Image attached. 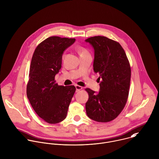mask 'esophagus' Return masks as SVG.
Returning a JSON list of instances; mask_svg holds the SVG:
<instances>
[{"mask_svg": "<svg viewBox=\"0 0 159 159\" xmlns=\"http://www.w3.org/2000/svg\"><path fill=\"white\" fill-rule=\"evenodd\" d=\"M75 88H76V92H78V91H79L80 90H81V89H83V88H82L81 86H78V85H76V86H75Z\"/></svg>", "mask_w": 159, "mask_h": 159, "instance_id": "esophagus-1", "label": "esophagus"}]
</instances>
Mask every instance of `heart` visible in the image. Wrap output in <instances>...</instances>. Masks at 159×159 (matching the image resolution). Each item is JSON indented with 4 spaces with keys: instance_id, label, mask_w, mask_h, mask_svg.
Here are the masks:
<instances>
[{
    "instance_id": "1",
    "label": "heart",
    "mask_w": 159,
    "mask_h": 159,
    "mask_svg": "<svg viewBox=\"0 0 159 159\" xmlns=\"http://www.w3.org/2000/svg\"><path fill=\"white\" fill-rule=\"evenodd\" d=\"M78 52H79L80 55H83V54L88 53L87 51L84 48H82V47H78Z\"/></svg>"
}]
</instances>
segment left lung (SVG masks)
<instances>
[{
    "mask_svg": "<svg viewBox=\"0 0 159 159\" xmlns=\"http://www.w3.org/2000/svg\"><path fill=\"white\" fill-rule=\"evenodd\" d=\"M85 42L94 49L93 70L101 81L99 92L86 89L89 94L85 105L86 114L95 121L107 122L117 117L126 104L130 66L119 43L102 36L90 37Z\"/></svg>",
    "mask_w": 159,
    "mask_h": 159,
    "instance_id": "left-lung-1",
    "label": "left lung"
}]
</instances>
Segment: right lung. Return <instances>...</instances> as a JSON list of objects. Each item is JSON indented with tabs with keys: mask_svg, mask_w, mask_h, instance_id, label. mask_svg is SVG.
<instances>
[{
	"mask_svg": "<svg viewBox=\"0 0 159 159\" xmlns=\"http://www.w3.org/2000/svg\"><path fill=\"white\" fill-rule=\"evenodd\" d=\"M76 39L51 37L36 48L30 64L27 98L35 112L50 124L63 120L76 91L74 86H58L55 77L61 68L64 52Z\"/></svg>",
	"mask_w": 159,
	"mask_h": 159,
	"instance_id": "add662e5",
	"label": "right lung"
}]
</instances>
